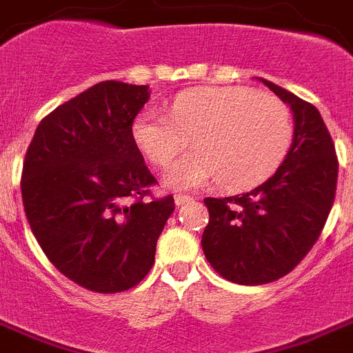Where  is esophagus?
Segmentation results:
<instances>
[{"label": "esophagus", "instance_id": "1", "mask_svg": "<svg viewBox=\"0 0 353 353\" xmlns=\"http://www.w3.org/2000/svg\"><path fill=\"white\" fill-rule=\"evenodd\" d=\"M189 200H191V196H188V194H174V203H176V205H183V203H188Z\"/></svg>", "mask_w": 353, "mask_h": 353}]
</instances>
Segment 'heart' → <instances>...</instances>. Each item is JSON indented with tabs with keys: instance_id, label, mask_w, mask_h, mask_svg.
I'll return each mask as SVG.
<instances>
[{
	"instance_id": "heart-1",
	"label": "heart",
	"mask_w": 353,
	"mask_h": 353,
	"mask_svg": "<svg viewBox=\"0 0 353 353\" xmlns=\"http://www.w3.org/2000/svg\"><path fill=\"white\" fill-rule=\"evenodd\" d=\"M137 148L159 168L170 170L165 182L185 188L216 179L229 193L258 188L287 159L294 142V122L278 97L245 86H205L174 97L170 113L144 108L133 121Z\"/></svg>"
}]
</instances>
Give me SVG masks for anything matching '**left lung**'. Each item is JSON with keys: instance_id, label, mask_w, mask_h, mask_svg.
<instances>
[{"instance_id": "left-lung-1", "label": "left lung", "mask_w": 353, "mask_h": 353, "mask_svg": "<svg viewBox=\"0 0 353 353\" xmlns=\"http://www.w3.org/2000/svg\"><path fill=\"white\" fill-rule=\"evenodd\" d=\"M294 113V142L287 159L250 193L205 198L209 223L203 254L222 278L265 285L283 278L321 236L337 185V155L314 104L261 79Z\"/></svg>"}]
</instances>
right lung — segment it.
Listing matches in <instances>:
<instances>
[{"mask_svg": "<svg viewBox=\"0 0 353 353\" xmlns=\"http://www.w3.org/2000/svg\"><path fill=\"white\" fill-rule=\"evenodd\" d=\"M148 99V86L103 81L48 113L26 150L32 234L61 274L92 292L141 283L174 211L171 194H151L157 180L131 135Z\"/></svg>", "mask_w": 353, "mask_h": 353, "instance_id": "add662e5", "label": "right lung"}]
</instances>
